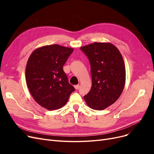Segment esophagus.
Returning a JSON list of instances; mask_svg holds the SVG:
<instances>
[{
    "label": "esophagus",
    "mask_w": 154,
    "mask_h": 154,
    "mask_svg": "<svg viewBox=\"0 0 154 154\" xmlns=\"http://www.w3.org/2000/svg\"><path fill=\"white\" fill-rule=\"evenodd\" d=\"M79 87H80V85H74V88H75V89H76V90H78V89Z\"/></svg>",
    "instance_id": "obj_1"
}]
</instances>
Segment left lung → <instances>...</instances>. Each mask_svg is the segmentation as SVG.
<instances>
[{"mask_svg": "<svg viewBox=\"0 0 154 154\" xmlns=\"http://www.w3.org/2000/svg\"><path fill=\"white\" fill-rule=\"evenodd\" d=\"M80 49L91 64L92 87L83 96L88 106L103 110L112 105L123 91L126 72L122 54L110 43L94 42Z\"/></svg>", "mask_w": 154, "mask_h": 154, "instance_id": "1", "label": "left lung"}]
</instances>
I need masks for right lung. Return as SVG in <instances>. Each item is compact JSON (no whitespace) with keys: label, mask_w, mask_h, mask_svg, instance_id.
<instances>
[{"label":"right lung","mask_w":154,"mask_h":154,"mask_svg":"<svg viewBox=\"0 0 154 154\" xmlns=\"http://www.w3.org/2000/svg\"><path fill=\"white\" fill-rule=\"evenodd\" d=\"M73 49L57 44L46 45L32 53L26 68L27 87L35 100L45 109H58L75 91L63 70Z\"/></svg>","instance_id":"1"}]
</instances>
